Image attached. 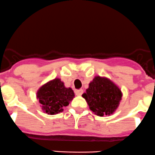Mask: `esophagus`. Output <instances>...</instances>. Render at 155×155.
<instances>
[{
  "label": "esophagus",
  "mask_w": 155,
  "mask_h": 155,
  "mask_svg": "<svg viewBox=\"0 0 155 155\" xmlns=\"http://www.w3.org/2000/svg\"><path fill=\"white\" fill-rule=\"evenodd\" d=\"M83 90L82 89H80V90H76L75 91H74V93H75V94L77 95V96H81V95L83 94Z\"/></svg>",
  "instance_id": "1"
}]
</instances>
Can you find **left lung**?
I'll use <instances>...</instances> for the list:
<instances>
[{
  "label": "left lung",
  "instance_id": "obj_1",
  "mask_svg": "<svg viewBox=\"0 0 155 155\" xmlns=\"http://www.w3.org/2000/svg\"><path fill=\"white\" fill-rule=\"evenodd\" d=\"M82 97L89 108L98 116L111 115L118 107L122 93L118 87L107 78L96 76L89 84Z\"/></svg>",
  "mask_w": 155,
  "mask_h": 155
}]
</instances>
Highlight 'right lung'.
<instances>
[{
	"mask_svg": "<svg viewBox=\"0 0 155 155\" xmlns=\"http://www.w3.org/2000/svg\"><path fill=\"white\" fill-rule=\"evenodd\" d=\"M74 97L72 89L65 87L59 78L50 81L37 92V99L41 104L42 109L51 115L63 111L64 107L68 105Z\"/></svg>",
	"mask_w": 155,
	"mask_h": 155,
	"instance_id": "1",
	"label": "right lung"
}]
</instances>
